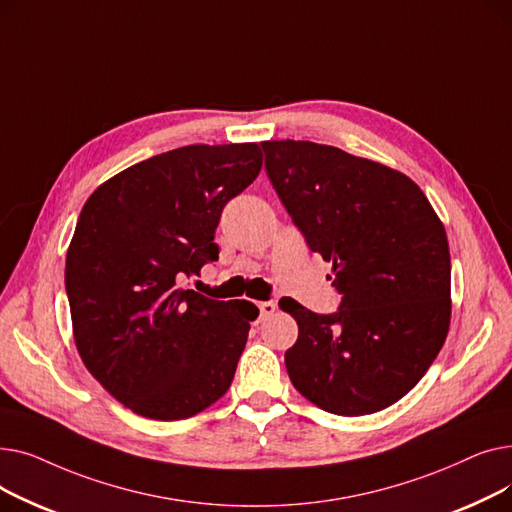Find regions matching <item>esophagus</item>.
Segmentation results:
<instances>
[{
    "instance_id": "1",
    "label": "esophagus",
    "mask_w": 512,
    "mask_h": 512,
    "mask_svg": "<svg viewBox=\"0 0 512 512\" xmlns=\"http://www.w3.org/2000/svg\"><path fill=\"white\" fill-rule=\"evenodd\" d=\"M276 309H278V305H276L274 301H263V303H259V313H261V319H265V317L274 315V313H276Z\"/></svg>"
}]
</instances>
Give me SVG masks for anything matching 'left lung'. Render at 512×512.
Instances as JSON below:
<instances>
[{
  "label": "left lung",
  "instance_id": "left-lung-1",
  "mask_svg": "<svg viewBox=\"0 0 512 512\" xmlns=\"http://www.w3.org/2000/svg\"><path fill=\"white\" fill-rule=\"evenodd\" d=\"M265 172L307 247L332 263L342 297L313 313L284 297L299 324L284 363L313 405L357 417L417 386L450 324V253L421 188L396 170L311 141H265Z\"/></svg>",
  "mask_w": 512,
  "mask_h": 512
}]
</instances>
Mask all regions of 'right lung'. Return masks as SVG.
<instances>
[{
	"label": "right lung",
	"instance_id": "obj_1",
	"mask_svg": "<svg viewBox=\"0 0 512 512\" xmlns=\"http://www.w3.org/2000/svg\"><path fill=\"white\" fill-rule=\"evenodd\" d=\"M259 170L255 143L188 145L103 182L80 211L66 255L74 342L130 411L186 419L230 388L259 309L180 282L218 261L222 211Z\"/></svg>",
	"mask_w": 512,
	"mask_h": 512
}]
</instances>
